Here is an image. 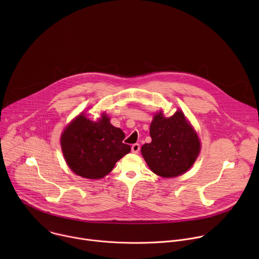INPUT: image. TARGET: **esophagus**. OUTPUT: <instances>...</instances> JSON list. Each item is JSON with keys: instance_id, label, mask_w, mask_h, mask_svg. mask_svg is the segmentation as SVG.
Here are the masks:
<instances>
[{"instance_id": "esophagus-1", "label": "esophagus", "mask_w": 259, "mask_h": 259, "mask_svg": "<svg viewBox=\"0 0 259 259\" xmlns=\"http://www.w3.org/2000/svg\"><path fill=\"white\" fill-rule=\"evenodd\" d=\"M131 151H132V153H134V154H138V152L140 151V144H139V143H134V144H132Z\"/></svg>"}]
</instances>
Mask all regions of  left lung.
Wrapping results in <instances>:
<instances>
[{
  "instance_id": "obj_1",
  "label": "left lung",
  "mask_w": 259,
  "mask_h": 259,
  "mask_svg": "<svg viewBox=\"0 0 259 259\" xmlns=\"http://www.w3.org/2000/svg\"><path fill=\"white\" fill-rule=\"evenodd\" d=\"M151 143L141 147V154L151 170L170 178L183 174L195 163L201 150L199 137L181 110L170 118L160 112L151 124Z\"/></svg>"
}]
</instances>
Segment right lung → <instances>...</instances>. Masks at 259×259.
<instances>
[{"instance_id":"1","label":"right lung","mask_w":259,"mask_h":259,"mask_svg":"<svg viewBox=\"0 0 259 259\" xmlns=\"http://www.w3.org/2000/svg\"><path fill=\"white\" fill-rule=\"evenodd\" d=\"M124 138V132L110 124L106 115L94 122L82 114L66 127L60 142L65 161L73 172L99 179L130 153L131 147L123 142Z\"/></svg>"}]
</instances>
